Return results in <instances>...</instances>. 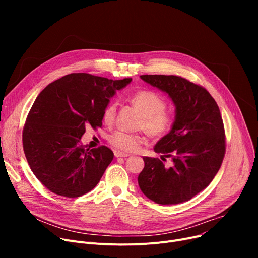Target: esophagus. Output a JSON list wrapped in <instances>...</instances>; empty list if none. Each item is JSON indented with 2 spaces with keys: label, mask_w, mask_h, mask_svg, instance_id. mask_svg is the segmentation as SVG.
<instances>
[{
  "label": "esophagus",
  "mask_w": 258,
  "mask_h": 258,
  "mask_svg": "<svg viewBox=\"0 0 258 258\" xmlns=\"http://www.w3.org/2000/svg\"><path fill=\"white\" fill-rule=\"evenodd\" d=\"M114 155H115V157H116V158H119V157H121V158H125V157H128V156H130L128 154L122 153V152H120V151H115Z\"/></svg>",
  "instance_id": "obj_1"
}]
</instances>
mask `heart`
Wrapping results in <instances>:
<instances>
[{
    "mask_svg": "<svg viewBox=\"0 0 258 258\" xmlns=\"http://www.w3.org/2000/svg\"><path fill=\"white\" fill-rule=\"evenodd\" d=\"M130 100L143 115L140 127L144 128L151 136L162 137L169 132L173 118L171 114L165 110L166 102L163 97L153 91L143 90L134 93L130 97ZM116 110L117 104L115 102L108 103L104 108L102 118L106 124L113 123ZM143 140L144 138L141 135L123 131H117L108 137V141L112 145L124 152L135 151Z\"/></svg>",
    "mask_w": 258,
    "mask_h": 258,
    "instance_id": "b5f03b06",
    "label": "heart"
}]
</instances>
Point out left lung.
<instances>
[{
    "label": "left lung",
    "mask_w": 258,
    "mask_h": 258,
    "mask_svg": "<svg viewBox=\"0 0 258 258\" xmlns=\"http://www.w3.org/2000/svg\"><path fill=\"white\" fill-rule=\"evenodd\" d=\"M140 78L168 95L175 106L168 134L154 146L161 159L144 157L138 175L141 191L161 205L187 202L211 183L225 156V131L220 108L211 95L174 75ZM172 158V165L164 164Z\"/></svg>",
    "instance_id": "1"
}]
</instances>
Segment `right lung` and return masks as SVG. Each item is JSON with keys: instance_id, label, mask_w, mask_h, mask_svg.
I'll use <instances>...</instances> for the list:
<instances>
[{"instance_id": "add662e5", "label": "right lung", "mask_w": 258, "mask_h": 258, "mask_svg": "<svg viewBox=\"0 0 258 258\" xmlns=\"http://www.w3.org/2000/svg\"><path fill=\"white\" fill-rule=\"evenodd\" d=\"M131 81L72 73L39 93L26 120L23 147L32 172L50 191L77 198L98 184L114 154L106 146L86 148L81 137L87 126L102 125L110 99Z\"/></svg>"}]
</instances>
